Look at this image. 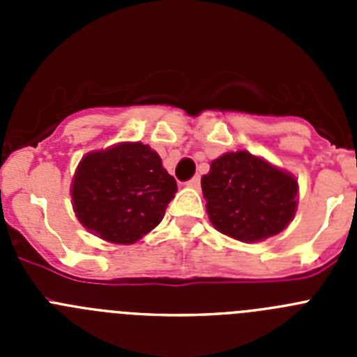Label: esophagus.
<instances>
[{"instance_id":"obj_1","label":"esophagus","mask_w":357,"mask_h":357,"mask_svg":"<svg viewBox=\"0 0 357 357\" xmlns=\"http://www.w3.org/2000/svg\"><path fill=\"white\" fill-rule=\"evenodd\" d=\"M188 185L189 188H198V185H200V176L195 175L191 181H188Z\"/></svg>"}]
</instances>
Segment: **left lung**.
<instances>
[{
  "mask_svg": "<svg viewBox=\"0 0 357 357\" xmlns=\"http://www.w3.org/2000/svg\"><path fill=\"white\" fill-rule=\"evenodd\" d=\"M209 220L220 232L239 241H261L279 234L295 216L298 185L248 151H232L211 162L202 176Z\"/></svg>",
  "mask_w": 357,
  "mask_h": 357,
  "instance_id": "obj_1",
  "label": "left lung"
}]
</instances>
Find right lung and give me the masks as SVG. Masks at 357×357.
<instances>
[{
    "instance_id": "obj_1",
    "label": "right lung",
    "mask_w": 357,
    "mask_h": 357,
    "mask_svg": "<svg viewBox=\"0 0 357 357\" xmlns=\"http://www.w3.org/2000/svg\"><path fill=\"white\" fill-rule=\"evenodd\" d=\"M176 182L150 146L123 143L78 164L71 197L77 218L102 239L130 245L160 223Z\"/></svg>"
}]
</instances>
